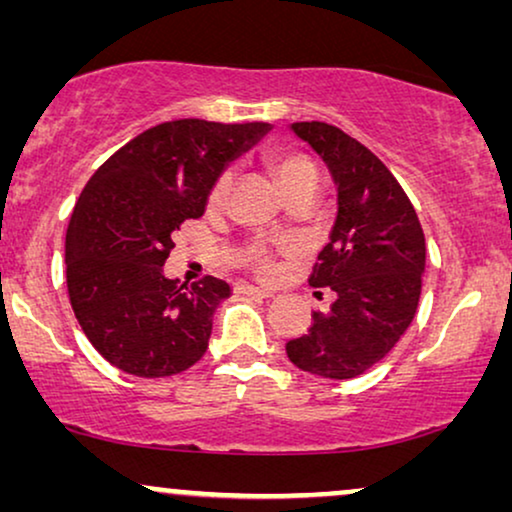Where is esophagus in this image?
<instances>
[{"instance_id": "esophagus-1", "label": "esophagus", "mask_w": 512, "mask_h": 512, "mask_svg": "<svg viewBox=\"0 0 512 512\" xmlns=\"http://www.w3.org/2000/svg\"><path fill=\"white\" fill-rule=\"evenodd\" d=\"M237 291L247 293V296H256V298H272L275 293L268 291V289H258V286H249V284H240L237 286Z\"/></svg>"}]
</instances>
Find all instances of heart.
<instances>
[{"label":"heart","instance_id":"1","mask_svg":"<svg viewBox=\"0 0 512 512\" xmlns=\"http://www.w3.org/2000/svg\"><path fill=\"white\" fill-rule=\"evenodd\" d=\"M268 165L275 172V177L286 193L300 184H310V181H319L317 163L303 151L296 149H272L268 153ZM233 191V170H223L219 177L212 181L207 193V205L212 209H221L230 198ZM244 263L249 265L251 272H256L258 277H272L277 270V251L270 247L268 242H249L242 251Z\"/></svg>","mask_w":512,"mask_h":512}]
</instances>
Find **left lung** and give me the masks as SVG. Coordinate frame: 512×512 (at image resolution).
<instances>
[{
    "label": "left lung",
    "mask_w": 512,
    "mask_h": 512,
    "mask_svg": "<svg viewBox=\"0 0 512 512\" xmlns=\"http://www.w3.org/2000/svg\"><path fill=\"white\" fill-rule=\"evenodd\" d=\"M291 128L326 160L338 219L310 275L314 289H331L335 300L326 314L312 312V326L286 342V354L307 373L349 380L382 361L415 317L424 230L403 186L359 139L321 121Z\"/></svg>",
    "instance_id": "1"
}]
</instances>
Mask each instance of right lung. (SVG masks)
Masks as SVG:
<instances>
[{
  "label": "right lung",
  "instance_id": "add662e5",
  "mask_svg": "<svg viewBox=\"0 0 512 512\" xmlns=\"http://www.w3.org/2000/svg\"><path fill=\"white\" fill-rule=\"evenodd\" d=\"M270 123L165 121L139 132L88 179L65 237L74 317L111 366L167 377L205 354L212 317L230 286L205 275L186 286L163 265L172 233L205 212L223 165Z\"/></svg>",
  "mask_w": 512,
  "mask_h": 512
}]
</instances>
